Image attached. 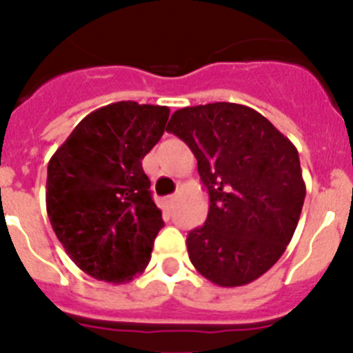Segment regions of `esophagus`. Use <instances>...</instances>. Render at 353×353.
Instances as JSON below:
<instances>
[{"label": "esophagus", "instance_id": "34e87169", "mask_svg": "<svg viewBox=\"0 0 353 353\" xmlns=\"http://www.w3.org/2000/svg\"><path fill=\"white\" fill-rule=\"evenodd\" d=\"M176 201H177V195L172 194V195H167V197L163 199V204H165V208L167 210H172L174 208V204H176Z\"/></svg>", "mask_w": 353, "mask_h": 353}]
</instances>
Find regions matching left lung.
<instances>
[{"instance_id":"left-lung-1","label":"left lung","mask_w":353,"mask_h":353,"mask_svg":"<svg viewBox=\"0 0 353 353\" xmlns=\"http://www.w3.org/2000/svg\"><path fill=\"white\" fill-rule=\"evenodd\" d=\"M167 131L197 159L210 208L186 236L194 268L221 287L251 283L291 242L305 201L300 156L289 138L248 105L177 109Z\"/></svg>"}]
</instances>
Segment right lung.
I'll list each match as a JSON object with an SVG mask.
<instances>
[{"instance_id": "add662e5", "label": "right lung", "mask_w": 353, "mask_h": 353, "mask_svg": "<svg viewBox=\"0 0 353 353\" xmlns=\"http://www.w3.org/2000/svg\"><path fill=\"white\" fill-rule=\"evenodd\" d=\"M170 109L131 100L90 112L53 154L46 212L77 268L97 280L143 272L165 226L141 159L165 132Z\"/></svg>"}]
</instances>
